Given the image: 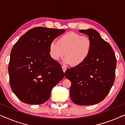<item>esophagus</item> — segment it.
Instances as JSON below:
<instances>
[{"label":"esophagus","mask_w":125,"mask_h":125,"mask_svg":"<svg viewBox=\"0 0 125 125\" xmlns=\"http://www.w3.org/2000/svg\"><path fill=\"white\" fill-rule=\"evenodd\" d=\"M62 71H63V72H64L65 73V71H66V68H65V67H64V66H62Z\"/></svg>","instance_id":"obj_1"}]
</instances>
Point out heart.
<instances>
[{
    "mask_svg": "<svg viewBox=\"0 0 125 125\" xmlns=\"http://www.w3.org/2000/svg\"><path fill=\"white\" fill-rule=\"evenodd\" d=\"M92 46V40L89 37L70 32L59 37L57 42H51L49 45V54L54 61L62 59L65 54V64L77 66L88 59L91 52Z\"/></svg>",
    "mask_w": 125,
    "mask_h": 125,
    "instance_id": "b5f03b06",
    "label": "heart"
}]
</instances>
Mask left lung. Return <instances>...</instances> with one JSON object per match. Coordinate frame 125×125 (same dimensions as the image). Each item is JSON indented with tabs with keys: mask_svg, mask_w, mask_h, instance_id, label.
Returning <instances> with one entry per match:
<instances>
[{
	"mask_svg": "<svg viewBox=\"0 0 125 125\" xmlns=\"http://www.w3.org/2000/svg\"><path fill=\"white\" fill-rule=\"evenodd\" d=\"M91 39L90 53L79 66L68 69L71 82L70 96L77 105H94L104 100L113 85L117 60L112 47L93 29L80 30Z\"/></svg>",
	"mask_w": 125,
	"mask_h": 125,
	"instance_id": "obj_1",
	"label": "left lung"
}]
</instances>
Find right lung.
I'll list each match as a JSON object with an SVG mask.
<instances>
[{
    "label": "right lung",
    "mask_w": 125,
    "mask_h": 125,
    "mask_svg": "<svg viewBox=\"0 0 125 125\" xmlns=\"http://www.w3.org/2000/svg\"><path fill=\"white\" fill-rule=\"evenodd\" d=\"M65 32L38 27L31 29L13 45L8 65L10 86L22 102H45L52 88L64 78L61 65L51 59L49 45Z\"/></svg>",
    "instance_id": "right-lung-1"
}]
</instances>
